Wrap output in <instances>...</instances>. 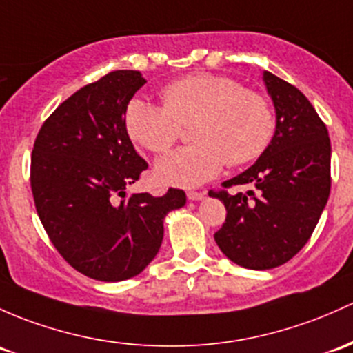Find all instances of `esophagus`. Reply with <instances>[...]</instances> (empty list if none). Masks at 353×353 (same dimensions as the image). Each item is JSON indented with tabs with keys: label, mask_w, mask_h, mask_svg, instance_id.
I'll return each mask as SVG.
<instances>
[{
	"label": "esophagus",
	"mask_w": 353,
	"mask_h": 353,
	"mask_svg": "<svg viewBox=\"0 0 353 353\" xmlns=\"http://www.w3.org/2000/svg\"><path fill=\"white\" fill-rule=\"evenodd\" d=\"M206 196V191H188V198L191 201H198V199H203Z\"/></svg>",
	"instance_id": "esophagus-1"
}]
</instances>
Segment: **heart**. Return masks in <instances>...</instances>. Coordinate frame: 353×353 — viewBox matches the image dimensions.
Here are the masks:
<instances>
[{"label": "heart", "mask_w": 353, "mask_h": 353, "mask_svg": "<svg viewBox=\"0 0 353 353\" xmlns=\"http://www.w3.org/2000/svg\"><path fill=\"white\" fill-rule=\"evenodd\" d=\"M161 103L132 99L125 113L128 135L152 154H167L192 123L196 143L157 164L159 179L176 186H198L213 179L225 164L255 161L270 143L274 111L264 94L243 89L220 74H191L162 89Z\"/></svg>", "instance_id": "b5f03b06"}]
</instances>
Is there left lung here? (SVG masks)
Wrapping results in <instances>:
<instances>
[{
  "instance_id": "1",
  "label": "left lung",
  "mask_w": 353,
  "mask_h": 353,
  "mask_svg": "<svg viewBox=\"0 0 353 353\" xmlns=\"http://www.w3.org/2000/svg\"><path fill=\"white\" fill-rule=\"evenodd\" d=\"M277 125L259 161L225 181L213 198L223 201L225 223L214 233L226 257L245 269H274L306 245L332 188V145L326 125L306 96L281 77L264 72ZM252 183L257 193L230 195L226 188Z\"/></svg>"
}]
</instances>
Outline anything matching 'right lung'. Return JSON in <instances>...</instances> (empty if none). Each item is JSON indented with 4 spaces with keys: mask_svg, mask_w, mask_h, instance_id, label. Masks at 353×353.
<instances>
[{
    "mask_svg": "<svg viewBox=\"0 0 353 353\" xmlns=\"http://www.w3.org/2000/svg\"><path fill=\"white\" fill-rule=\"evenodd\" d=\"M145 83L139 70H113L86 84L43 121L33 143L30 184L52 245L70 267L105 283L142 272L161 248L164 216L186 205L183 189L161 198L125 191L148 167L125 125Z\"/></svg>",
    "mask_w": 353,
    "mask_h": 353,
    "instance_id": "add662e5",
    "label": "right lung"
}]
</instances>
